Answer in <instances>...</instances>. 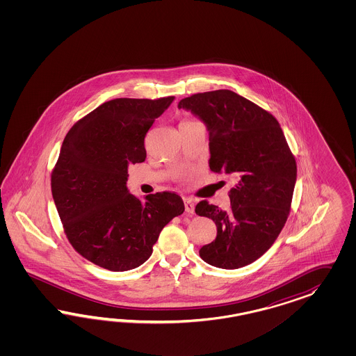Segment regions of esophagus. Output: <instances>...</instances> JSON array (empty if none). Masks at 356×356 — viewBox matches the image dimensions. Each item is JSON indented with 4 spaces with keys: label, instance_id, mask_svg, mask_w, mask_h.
Instances as JSON below:
<instances>
[{
    "label": "esophagus",
    "instance_id": "34e87169",
    "mask_svg": "<svg viewBox=\"0 0 356 356\" xmlns=\"http://www.w3.org/2000/svg\"><path fill=\"white\" fill-rule=\"evenodd\" d=\"M184 202H185V211L188 213V214H193L194 213V204L193 201L191 200V198H185L184 200Z\"/></svg>",
    "mask_w": 356,
    "mask_h": 356
}]
</instances>
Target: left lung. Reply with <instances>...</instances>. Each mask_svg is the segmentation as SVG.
Listing matches in <instances>:
<instances>
[{
    "label": "left lung",
    "instance_id": "left-lung-1",
    "mask_svg": "<svg viewBox=\"0 0 356 356\" xmlns=\"http://www.w3.org/2000/svg\"><path fill=\"white\" fill-rule=\"evenodd\" d=\"M177 107L205 122L210 170L236 180L227 211L207 201L195 206V214L216 226V240L200 249V256L220 269L243 268L273 245L289 218L295 158L277 119L234 91L194 94Z\"/></svg>",
    "mask_w": 356,
    "mask_h": 356
}]
</instances>
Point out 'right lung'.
Listing matches in <instances>:
<instances>
[{"label": "right lung", "instance_id": "obj_1", "mask_svg": "<svg viewBox=\"0 0 356 356\" xmlns=\"http://www.w3.org/2000/svg\"><path fill=\"white\" fill-rule=\"evenodd\" d=\"M173 99L109 100L65 137L51 177L54 205L69 243L100 268H138L163 227L184 213L176 193L149 194L140 201L127 188L128 167L145 162V136Z\"/></svg>", "mask_w": 356, "mask_h": 356}]
</instances>
